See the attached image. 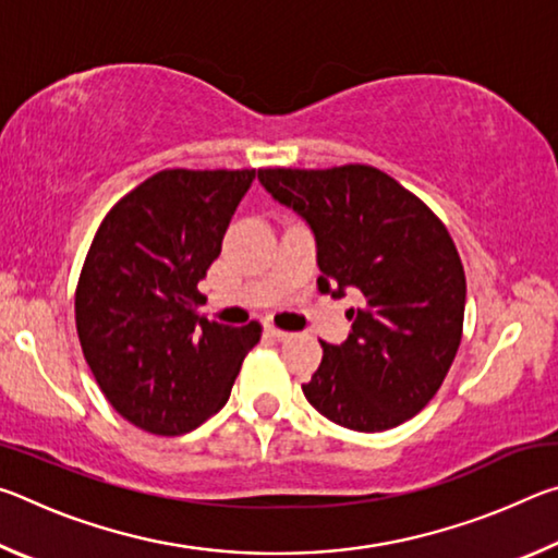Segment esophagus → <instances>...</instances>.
<instances>
[{"instance_id": "esophagus-1", "label": "esophagus", "mask_w": 558, "mask_h": 558, "mask_svg": "<svg viewBox=\"0 0 558 558\" xmlns=\"http://www.w3.org/2000/svg\"><path fill=\"white\" fill-rule=\"evenodd\" d=\"M266 335L270 339H276V342H286V339L290 337V332H286V329H278V327H272V325L266 327Z\"/></svg>"}]
</instances>
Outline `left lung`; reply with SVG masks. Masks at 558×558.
Listing matches in <instances>:
<instances>
[{"instance_id": "8db88e82", "label": "left lung", "mask_w": 558, "mask_h": 558, "mask_svg": "<svg viewBox=\"0 0 558 558\" xmlns=\"http://www.w3.org/2000/svg\"><path fill=\"white\" fill-rule=\"evenodd\" d=\"M258 182L313 231L319 292L359 300L349 337L323 342L302 393L337 426H401L436 396L460 347L465 272L446 226L366 165L258 169Z\"/></svg>"}]
</instances>
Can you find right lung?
<instances>
[{
  "mask_svg": "<svg viewBox=\"0 0 558 558\" xmlns=\"http://www.w3.org/2000/svg\"><path fill=\"white\" fill-rule=\"evenodd\" d=\"M256 169H165L112 206L83 263L75 327L112 409L155 436H182L223 409L260 325L199 317L196 282L219 258Z\"/></svg>",
  "mask_w": 558,
  "mask_h": 558,
  "instance_id": "obj_1",
  "label": "right lung"
}]
</instances>
